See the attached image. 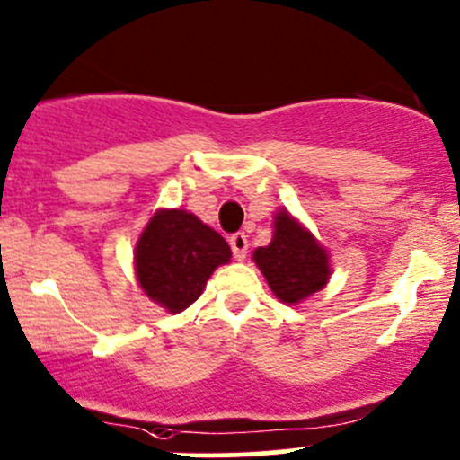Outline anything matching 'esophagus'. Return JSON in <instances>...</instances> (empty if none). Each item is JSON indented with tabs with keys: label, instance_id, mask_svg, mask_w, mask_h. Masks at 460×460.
Returning <instances> with one entry per match:
<instances>
[{
	"label": "esophagus",
	"instance_id": "1",
	"mask_svg": "<svg viewBox=\"0 0 460 460\" xmlns=\"http://www.w3.org/2000/svg\"><path fill=\"white\" fill-rule=\"evenodd\" d=\"M229 244H231V251H234V257L238 261H242L249 253V240H246L244 234H234L229 238Z\"/></svg>",
	"mask_w": 460,
	"mask_h": 460
}]
</instances>
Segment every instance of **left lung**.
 I'll return each mask as SVG.
<instances>
[{
  "label": "left lung",
  "instance_id": "8db88e82",
  "mask_svg": "<svg viewBox=\"0 0 460 460\" xmlns=\"http://www.w3.org/2000/svg\"><path fill=\"white\" fill-rule=\"evenodd\" d=\"M255 264L264 272L270 290L284 304H299L305 296L319 292L330 279V260L290 214L275 216V234L269 246L253 253Z\"/></svg>",
  "mask_w": 460,
  "mask_h": 460
}]
</instances>
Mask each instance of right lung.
I'll list each match as a JSON object with an SVG mask.
<instances>
[{
  "label": "right lung",
  "instance_id": "1",
  "mask_svg": "<svg viewBox=\"0 0 460 460\" xmlns=\"http://www.w3.org/2000/svg\"><path fill=\"white\" fill-rule=\"evenodd\" d=\"M231 249L220 234L183 209L156 211L135 246V270L146 295L165 310L183 312L200 296Z\"/></svg>",
  "mask_w": 460,
  "mask_h": 460
}]
</instances>
